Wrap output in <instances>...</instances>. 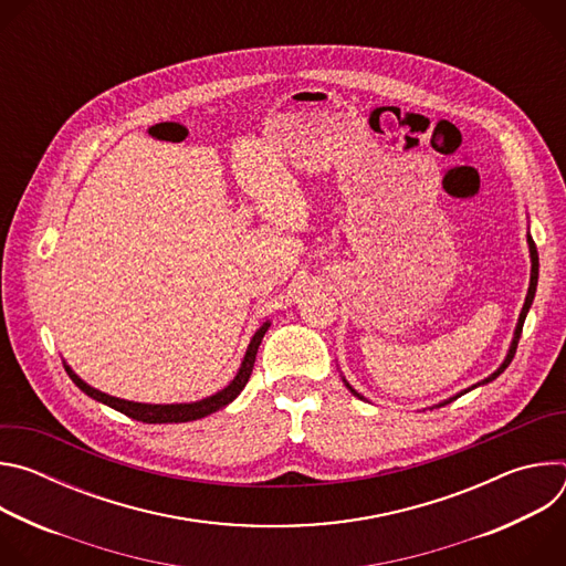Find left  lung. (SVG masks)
<instances>
[{
  "instance_id": "1",
  "label": "left lung",
  "mask_w": 566,
  "mask_h": 566,
  "mask_svg": "<svg viewBox=\"0 0 566 566\" xmlns=\"http://www.w3.org/2000/svg\"><path fill=\"white\" fill-rule=\"evenodd\" d=\"M528 249H531V284H528V293H526V302H524V306H522V313H520V322H517V329H515V338H513V345H511V349H509V356H506V360L502 363V367L493 374V376H489L486 380L483 382H491V380H495L509 365H511V360H513V356H515V349H517V343H520V336H522V327H524V319H526V313H528V308H531V304H533V297H535V289H537V269H539V262H537V249H535V241L528 237ZM345 385L352 389V385L345 380ZM352 394L354 396H358V398H363L356 389H352ZM446 402H450V400H446ZM443 402V406H446Z\"/></svg>"
}]
</instances>
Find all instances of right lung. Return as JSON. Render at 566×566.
<instances>
[{"label": "right lung", "mask_w": 566, "mask_h": 566, "mask_svg": "<svg viewBox=\"0 0 566 566\" xmlns=\"http://www.w3.org/2000/svg\"><path fill=\"white\" fill-rule=\"evenodd\" d=\"M269 329V322H264V327L258 329V334L253 336L249 349H247V356H244V363H241L237 376L232 378V382L228 387H223L221 391L203 398V400H197V402H177V406H147V402H132V400H123V398H116V396H109V394H103L94 387H90L83 378H77L69 365H64L69 378L83 389L87 396L105 402V406L123 412L125 417L134 419V421H143V423H186V421H197V419H203L221 408H226L228 402H232L239 391L247 387L251 374H253V367H255V356H258V349H260V343L264 338Z\"/></svg>", "instance_id": "1"}]
</instances>
